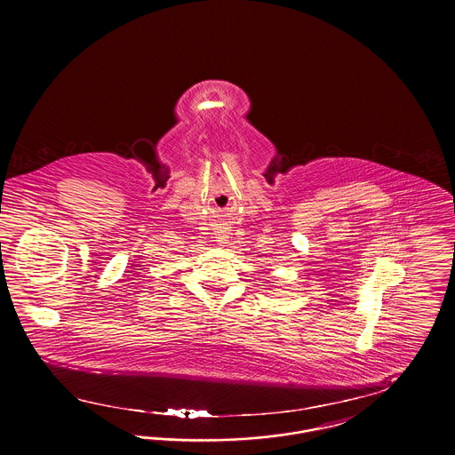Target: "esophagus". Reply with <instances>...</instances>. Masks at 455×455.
Returning <instances> with one entry per match:
<instances>
[{
    "mask_svg": "<svg viewBox=\"0 0 455 455\" xmlns=\"http://www.w3.org/2000/svg\"><path fill=\"white\" fill-rule=\"evenodd\" d=\"M217 238L220 243H223L227 240V234L225 232H217Z\"/></svg>",
    "mask_w": 455,
    "mask_h": 455,
    "instance_id": "1",
    "label": "esophagus"
}]
</instances>
